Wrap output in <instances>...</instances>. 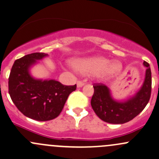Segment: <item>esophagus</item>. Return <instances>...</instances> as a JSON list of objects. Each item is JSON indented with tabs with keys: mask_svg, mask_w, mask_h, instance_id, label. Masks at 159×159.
Segmentation results:
<instances>
[{
	"mask_svg": "<svg viewBox=\"0 0 159 159\" xmlns=\"http://www.w3.org/2000/svg\"><path fill=\"white\" fill-rule=\"evenodd\" d=\"M84 84V81H78V82H77V87H78V88H81V87H82Z\"/></svg>",
	"mask_w": 159,
	"mask_h": 159,
	"instance_id": "1",
	"label": "esophagus"
}]
</instances>
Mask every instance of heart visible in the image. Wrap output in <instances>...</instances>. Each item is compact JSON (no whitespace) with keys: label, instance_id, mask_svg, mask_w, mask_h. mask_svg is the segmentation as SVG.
I'll return each mask as SVG.
<instances>
[{"label":"heart","instance_id":"b5f03b06","mask_svg":"<svg viewBox=\"0 0 159 159\" xmlns=\"http://www.w3.org/2000/svg\"><path fill=\"white\" fill-rule=\"evenodd\" d=\"M73 66L77 71L82 74L94 73L98 77H113L120 72L122 65L119 61H110L103 56L78 58L73 61Z\"/></svg>","mask_w":159,"mask_h":159}]
</instances>
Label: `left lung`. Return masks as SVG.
I'll return each mask as SVG.
<instances>
[{"mask_svg": "<svg viewBox=\"0 0 159 159\" xmlns=\"http://www.w3.org/2000/svg\"><path fill=\"white\" fill-rule=\"evenodd\" d=\"M143 65L146 71L143 86L134 97L126 101H116L106 85L93 84L94 91L91 104L100 119L113 124H123L136 117L146 107L151 97L152 72L148 62L144 61Z\"/></svg>", "mask_w": 159, "mask_h": 159, "instance_id": "8db88e82", "label": "left lung"}]
</instances>
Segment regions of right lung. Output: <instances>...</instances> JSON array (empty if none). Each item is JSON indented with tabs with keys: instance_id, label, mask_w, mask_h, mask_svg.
I'll use <instances>...</instances> for the list:
<instances>
[{
	"instance_id": "add662e5",
	"label": "right lung",
	"mask_w": 159,
	"mask_h": 159,
	"mask_svg": "<svg viewBox=\"0 0 159 159\" xmlns=\"http://www.w3.org/2000/svg\"><path fill=\"white\" fill-rule=\"evenodd\" d=\"M47 56L34 52L16 59L8 78V91L15 106L23 115L38 121L57 117L77 87L67 86L55 80L35 79L31 76L30 66Z\"/></svg>"
}]
</instances>
